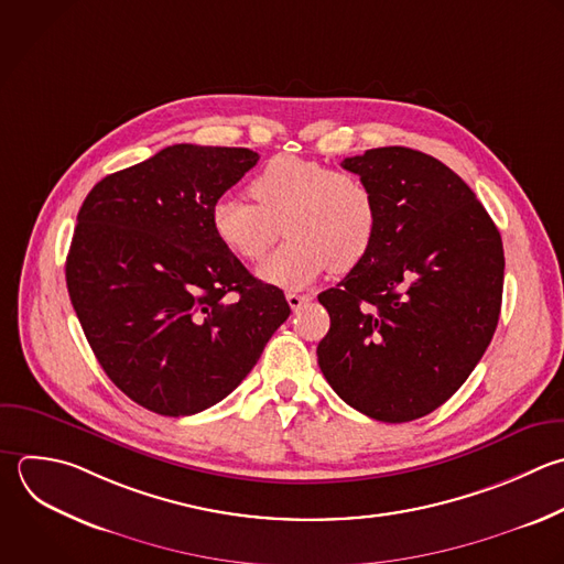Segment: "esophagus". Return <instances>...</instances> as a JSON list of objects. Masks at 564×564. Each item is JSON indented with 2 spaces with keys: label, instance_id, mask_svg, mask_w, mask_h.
I'll return each mask as SVG.
<instances>
[{
  "label": "esophagus",
  "instance_id": "1",
  "mask_svg": "<svg viewBox=\"0 0 564 564\" xmlns=\"http://www.w3.org/2000/svg\"><path fill=\"white\" fill-rule=\"evenodd\" d=\"M286 302H289V306H291L293 311H297V308H302L306 302H311V295H302V293L291 291V293H286Z\"/></svg>",
  "mask_w": 564,
  "mask_h": 564
}]
</instances>
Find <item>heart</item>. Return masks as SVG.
<instances>
[{
	"instance_id": "b5f03b06",
	"label": "heart",
	"mask_w": 564,
	"mask_h": 564,
	"mask_svg": "<svg viewBox=\"0 0 564 564\" xmlns=\"http://www.w3.org/2000/svg\"><path fill=\"white\" fill-rule=\"evenodd\" d=\"M242 200L223 194L209 209L218 242L245 262H258L280 238L286 242L258 269L275 286H306L330 267H357L375 245L377 198L357 174L302 156H275L251 181Z\"/></svg>"
}]
</instances>
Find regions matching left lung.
Segmentation results:
<instances>
[{"instance_id":"obj_1","label":"left lung","mask_w":564,"mask_h":564,"mask_svg":"<svg viewBox=\"0 0 564 564\" xmlns=\"http://www.w3.org/2000/svg\"><path fill=\"white\" fill-rule=\"evenodd\" d=\"M379 209L368 256L317 295L330 328L317 364L355 410L386 423L430 414L489 346L505 256L474 192L441 161L410 148L344 159Z\"/></svg>"}]
</instances>
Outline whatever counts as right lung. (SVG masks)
Instances as JSON below:
<instances>
[{
  "label": "right lung",
  "instance_id": "1",
  "mask_svg": "<svg viewBox=\"0 0 564 564\" xmlns=\"http://www.w3.org/2000/svg\"><path fill=\"white\" fill-rule=\"evenodd\" d=\"M258 159L170 145L99 181L79 209L66 260L73 306L106 375L156 414L223 401L291 313L209 225L214 200Z\"/></svg>",
  "mask_w": 564,
  "mask_h": 564
}]
</instances>
